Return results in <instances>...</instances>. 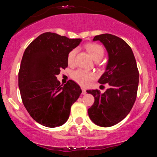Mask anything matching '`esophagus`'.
<instances>
[{
  "label": "esophagus",
  "instance_id": "1",
  "mask_svg": "<svg viewBox=\"0 0 157 157\" xmlns=\"http://www.w3.org/2000/svg\"><path fill=\"white\" fill-rule=\"evenodd\" d=\"M82 94H86V89H84V88H82Z\"/></svg>",
  "mask_w": 157,
  "mask_h": 157
}]
</instances>
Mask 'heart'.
<instances>
[{"mask_svg":"<svg viewBox=\"0 0 157 157\" xmlns=\"http://www.w3.org/2000/svg\"><path fill=\"white\" fill-rule=\"evenodd\" d=\"M86 49L89 52L92 58L95 61L97 60H101L103 58L104 54V48L100 44H96V43H89L86 45ZM77 49L71 50L69 53H68V56H67V60H68V63L69 65H73L75 64L76 54H77ZM72 78L79 83L80 85L88 86L90 82L92 81L94 78V75L92 72L86 71L83 70H77L72 74Z\"/></svg>","mask_w":157,"mask_h":157,"instance_id":"obj_1","label":"heart"}]
</instances>
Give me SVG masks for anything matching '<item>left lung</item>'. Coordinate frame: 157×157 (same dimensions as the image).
<instances>
[{
  "mask_svg": "<svg viewBox=\"0 0 157 157\" xmlns=\"http://www.w3.org/2000/svg\"><path fill=\"white\" fill-rule=\"evenodd\" d=\"M108 53L106 71L98 82L107 84L106 92L88 90L94 98L89 109L90 119L100 127H108L119 123L131 110L136 98L139 71L131 48L121 38L109 33L95 36Z\"/></svg>",
  "mask_w": 157,
  "mask_h": 157,
  "instance_id": "8db88e82",
  "label": "left lung"
}]
</instances>
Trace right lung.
Here are the masks:
<instances>
[{"mask_svg": "<svg viewBox=\"0 0 157 157\" xmlns=\"http://www.w3.org/2000/svg\"><path fill=\"white\" fill-rule=\"evenodd\" d=\"M54 33L41 34L26 48L18 72V87L26 109L44 127L63 125L82 90L70 80L60 85L56 75L68 67V53L81 42Z\"/></svg>", "mask_w": 157, "mask_h": 157, "instance_id": "obj_1", "label": "right lung"}]
</instances>
